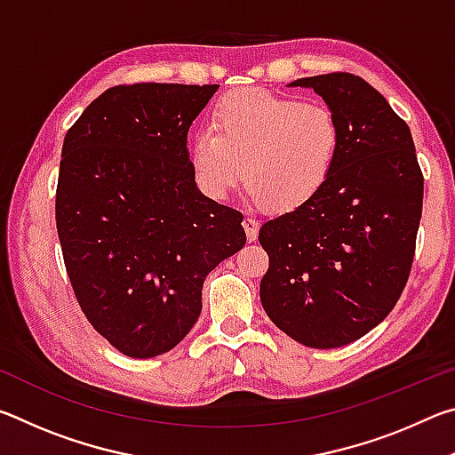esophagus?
<instances>
[{
	"mask_svg": "<svg viewBox=\"0 0 455 455\" xmlns=\"http://www.w3.org/2000/svg\"><path fill=\"white\" fill-rule=\"evenodd\" d=\"M243 228H244V233H246V238H249L251 243L257 241V236H259V220H257V219L244 217Z\"/></svg>",
	"mask_w": 455,
	"mask_h": 455,
	"instance_id": "esophagus-1",
	"label": "esophagus"
}]
</instances>
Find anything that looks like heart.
I'll use <instances>...</instances> for the list:
<instances>
[{"instance_id": "1", "label": "heart", "mask_w": 455, "mask_h": 455, "mask_svg": "<svg viewBox=\"0 0 455 455\" xmlns=\"http://www.w3.org/2000/svg\"><path fill=\"white\" fill-rule=\"evenodd\" d=\"M212 132L188 144V166L204 196L225 200L246 187L271 212L313 203L333 176L341 128L327 106L299 102L263 88L222 96L211 112Z\"/></svg>"}]
</instances>
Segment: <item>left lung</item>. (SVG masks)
<instances>
[{
    "mask_svg": "<svg viewBox=\"0 0 455 455\" xmlns=\"http://www.w3.org/2000/svg\"><path fill=\"white\" fill-rule=\"evenodd\" d=\"M313 88L341 128L333 176L301 211L260 227L268 255L260 303L283 333L343 347L387 317L411 271L423 174L410 126L347 72L291 82Z\"/></svg>",
    "mask_w": 455,
    "mask_h": 455,
    "instance_id": "1",
    "label": "left lung"
}]
</instances>
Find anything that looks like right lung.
<instances>
[{
  "label": "right lung",
  "mask_w": 455,
  "mask_h": 455,
  "mask_svg": "<svg viewBox=\"0 0 455 455\" xmlns=\"http://www.w3.org/2000/svg\"><path fill=\"white\" fill-rule=\"evenodd\" d=\"M217 90L114 86L61 146L66 271L92 327L128 357L176 347L203 309L206 275L246 243L243 214L206 198L188 166V128Z\"/></svg>",
  "instance_id": "obj_1"
}]
</instances>
